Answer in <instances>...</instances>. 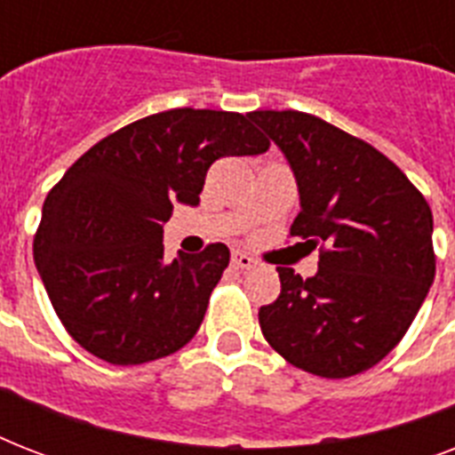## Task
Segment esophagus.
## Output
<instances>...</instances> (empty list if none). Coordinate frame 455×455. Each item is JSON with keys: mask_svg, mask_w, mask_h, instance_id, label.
I'll return each mask as SVG.
<instances>
[{"mask_svg": "<svg viewBox=\"0 0 455 455\" xmlns=\"http://www.w3.org/2000/svg\"><path fill=\"white\" fill-rule=\"evenodd\" d=\"M231 262H234L238 269H255L257 267L255 257L245 255V252H234V255H231Z\"/></svg>", "mask_w": 455, "mask_h": 455, "instance_id": "obj_1", "label": "esophagus"}]
</instances>
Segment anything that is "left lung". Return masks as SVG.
Returning <instances> with one entry per match:
<instances>
[{"label":"left lung","mask_w":455,"mask_h":455,"mask_svg":"<svg viewBox=\"0 0 455 455\" xmlns=\"http://www.w3.org/2000/svg\"><path fill=\"white\" fill-rule=\"evenodd\" d=\"M248 117L298 179L291 235L318 248V271L276 267L281 295L259 309L264 338L288 363L352 378L387 356L435 281L432 210L387 156L299 110Z\"/></svg>","instance_id":"1"}]
</instances>
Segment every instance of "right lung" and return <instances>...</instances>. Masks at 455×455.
Wrapping results in <instances>:
<instances>
[{
  "mask_svg": "<svg viewBox=\"0 0 455 455\" xmlns=\"http://www.w3.org/2000/svg\"><path fill=\"white\" fill-rule=\"evenodd\" d=\"M269 139L248 116L174 108L94 144L53 186L32 252L70 338L116 366L163 359L198 332L228 267L224 243L164 259L174 203L198 205L210 164L259 156Z\"/></svg>",
  "mask_w": 455,
  "mask_h": 455,
  "instance_id": "obj_1",
  "label": "right lung"
}]
</instances>
